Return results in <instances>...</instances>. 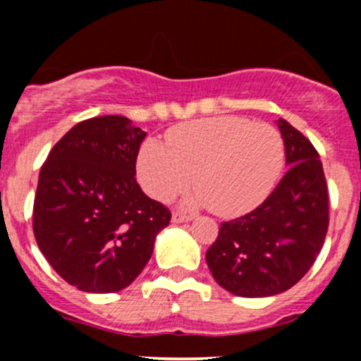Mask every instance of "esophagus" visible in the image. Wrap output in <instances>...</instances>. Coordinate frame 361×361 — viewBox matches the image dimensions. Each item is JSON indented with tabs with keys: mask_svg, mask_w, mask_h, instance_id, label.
<instances>
[{
	"mask_svg": "<svg viewBox=\"0 0 361 361\" xmlns=\"http://www.w3.org/2000/svg\"><path fill=\"white\" fill-rule=\"evenodd\" d=\"M192 220V216H188V214H183V213H173V224H185V221Z\"/></svg>",
	"mask_w": 361,
	"mask_h": 361,
	"instance_id": "34e87169",
	"label": "esophagus"
}]
</instances>
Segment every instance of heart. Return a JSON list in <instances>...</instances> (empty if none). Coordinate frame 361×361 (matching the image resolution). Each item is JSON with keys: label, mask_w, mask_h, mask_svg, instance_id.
Returning a JSON list of instances; mask_svg holds the SVG:
<instances>
[{"label": "heart", "mask_w": 361, "mask_h": 361, "mask_svg": "<svg viewBox=\"0 0 361 361\" xmlns=\"http://www.w3.org/2000/svg\"><path fill=\"white\" fill-rule=\"evenodd\" d=\"M285 167V141L269 123L243 116H213L174 127L167 147L157 140L141 145L136 173L141 187L157 201H169L188 187L192 202L220 216H238L271 195Z\"/></svg>", "instance_id": "obj_1"}]
</instances>
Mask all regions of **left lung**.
<instances>
[{"mask_svg": "<svg viewBox=\"0 0 361 361\" xmlns=\"http://www.w3.org/2000/svg\"><path fill=\"white\" fill-rule=\"evenodd\" d=\"M290 169L258 207L224 221L206 251L218 285L238 297H271L297 285L329 231V188L311 141L279 118Z\"/></svg>", "mask_w": 361, "mask_h": 361, "instance_id": "obj_1", "label": "left lung"}]
</instances>
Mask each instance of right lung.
I'll return each mask as SVG.
<instances>
[{"instance_id": "right-lung-1", "label": "right lung", "mask_w": 361, "mask_h": 361, "mask_svg": "<svg viewBox=\"0 0 361 361\" xmlns=\"http://www.w3.org/2000/svg\"><path fill=\"white\" fill-rule=\"evenodd\" d=\"M147 133L127 116L83 120L50 150L38 178L32 232L54 271L82 292L113 293L140 276L171 221L136 181Z\"/></svg>"}]
</instances>
